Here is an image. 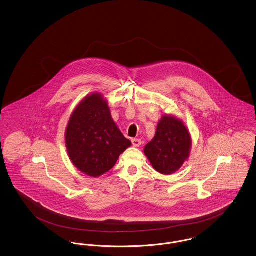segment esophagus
<instances>
[{"instance_id": "34e87169", "label": "esophagus", "mask_w": 256, "mask_h": 256, "mask_svg": "<svg viewBox=\"0 0 256 256\" xmlns=\"http://www.w3.org/2000/svg\"><path fill=\"white\" fill-rule=\"evenodd\" d=\"M132 146H135V148H138V146H141L142 141H141L140 139H136V138H134V139L132 140Z\"/></svg>"}]
</instances>
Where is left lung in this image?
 Returning a JSON list of instances; mask_svg holds the SVG:
<instances>
[{"mask_svg": "<svg viewBox=\"0 0 256 256\" xmlns=\"http://www.w3.org/2000/svg\"><path fill=\"white\" fill-rule=\"evenodd\" d=\"M192 137L184 122L174 115H163L156 132L146 144L144 154L154 169L162 174H172L189 158Z\"/></svg>", "mask_w": 256, "mask_h": 256, "instance_id": "1", "label": "left lung"}]
</instances>
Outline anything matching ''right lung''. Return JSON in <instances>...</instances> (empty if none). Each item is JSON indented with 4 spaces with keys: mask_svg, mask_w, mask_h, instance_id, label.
Returning <instances> with one entry per match:
<instances>
[{
    "mask_svg": "<svg viewBox=\"0 0 256 256\" xmlns=\"http://www.w3.org/2000/svg\"><path fill=\"white\" fill-rule=\"evenodd\" d=\"M69 158L82 174L98 178L111 170L132 142L111 117L100 93L86 96L74 110L65 130Z\"/></svg>",
    "mask_w": 256,
    "mask_h": 256,
    "instance_id": "1",
    "label": "right lung"
}]
</instances>
